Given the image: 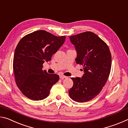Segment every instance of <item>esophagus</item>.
Returning a JSON list of instances; mask_svg holds the SVG:
<instances>
[{
    "instance_id": "34e87169",
    "label": "esophagus",
    "mask_w": 128,
    "mask_h": 128,
    "mask_svg": "<svg viewBox=\"0 0 128 128\" xmlns=\"http://www.w3.org/2000/svg\"><path fill=\"white\" fill-rule=\"evenodd\" d=\"M67 78L66 76H63V75H60V79H64V78Z\"/></svg>"
}]
</instances>
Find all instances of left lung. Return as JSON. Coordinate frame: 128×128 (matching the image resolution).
<instances>
[{
  "mask_svg": "<svg viewBox=\"0 0 128 128\" xmlns=\"http://www.w3.org/2000/svg\"><path fill=\"white\" fill-rule=\"evenodd\" d=\"M70 40L77 51L76 63L84 66L81 78H71L70 98L80 103L89 101L98 95L109 76L111 54L107 44L96 34L86 32L70 36Z\"/></svg>",
  "mask_w": 128,
  "mask_h": 128,
  "instance_id": "obj_1",
  "label": "left lung"
}]
</instances>
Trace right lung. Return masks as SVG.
Returning <instances> with one entry per match:
<instances>
[{"instance_id": "obj_1", "label": "right lung", "mask_w": 128, "mask_h": 128, "mask_svg": "<svg viewBox=\"0 0 128 128\" xmlns=\"http://www.w3.org/2000/svg\"><path fill=\"white\" fill-rule=\"evenodd\" d=\"M65 40L66 36L38 30L26 35L18 42L13 68L17 87L27 98L33 100L46 98L52 86L59 81L58 74L43 70V64L51 60Z\"/></svg>"}]
</instances>
